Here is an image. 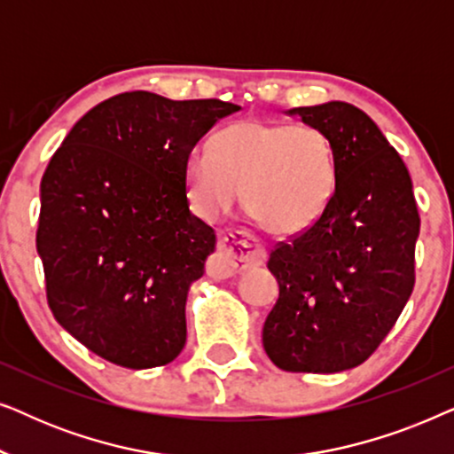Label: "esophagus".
<instances>
[{"label":"esophagus","instance_id":"esophagus-1","mask_svg":"<svg viewBox=\"0 0 454 454\" xmlns=\"http://www.w3.org/2000/svg\"><path fill=\"white\" fill-rule=\"evenodd\" d=\"M264 258V246L254 235L246 231H231L219 239V252H216L210 270L216 277H231L235 272L262 264Z\"/></svg>","mask_w":454,"mask_h":454}]
</instances>
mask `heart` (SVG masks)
<instances>
[{"label":"heart","instance_id":"obj_1","mask_svg":"<svg viewBox=\"0 0 454 454\" xmlns=\"http://www.w3.org/2000/svg\"><path fill=\"white\" fill-rule=\"evenodd\" d=\"M190 204L216 221L235 202L272 235H297L314 225L333 200L337 157L325 129L309 123L244 120L223 128L213 153L194 148L184 165Z\"/></svg>","mask_w":454,"mask_h":454}]
</instances>
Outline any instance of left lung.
Wrapping results in <instances>:
<instances>
[{"mask_svg":"<svg viewBox=\"0 0 454 454\" xmlns=\"http://www.w3.org/2000/svg\"><path fill=\"white\" fill-rule=\"evenodd\" d=\"M337 157L333 200L312 227L270 252L278 300L262 345L285 372L334 374L364 364L395 326L415 285L419 215L399 153L356 105L295 107Z\"/></svg>","mask_w":454,"mask_h":454,"instance_id":"left-lung-1","label":"left lung"}]
</instances>
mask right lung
I'll return each mask as SVG.
<instances>
[{"label":"right lung","instance_id":"add662e5","mask_svg":"<svg viewBox=\"0 0 454 454\" xmlns=\"http://www.w3.org/2000/svg\"><path fill=\"white\" fill-rule=\"evenodd\" d=\"M235 111L123 92L80 117L49 160L36 229L47 301L98 357L146 370L182 353L188 289L216 244L190 213L184 165Z\"/></svg>","mask_w":454,"mask_h":454}]
</instances>
